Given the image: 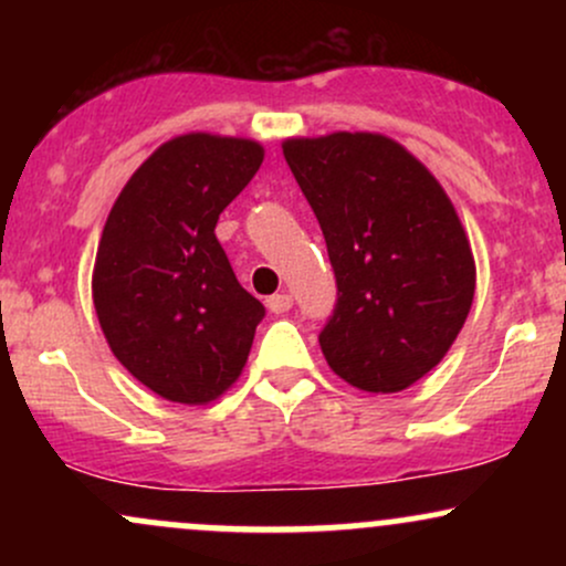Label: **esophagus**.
Returning <instances> with one entry per match:
<instances>
[{
    "label": "esophagus",
    "instance_id": "1",
    "mask_svg": "<svg viewBox=\"0 0 566 566\" xmlns=\"http://www.w3.org/2000/svg\"><path fill=\"white\" fill-rule=\"evenodd\" d=\"M265 305H269L271 314H287V311L292 308V297L287 295V292H279V295H271L269 301H265Z\"/></svg>",
    "mask_w": 566,
    "mask_h": 566
}]
</instances>
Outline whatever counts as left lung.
Listing matches in <instances>:
<instances>
[{
  "label": "left lung",
  "mask_w": 566,
  "mask_h": 566,
  "mask_svg": "<svg viewBox=\"0 0 566 566\" xmlns=\"http://www.w3.org/2000/svg\"><path fill=\"white\" fill-rule=\"evenodd\" d=\"M282 148L335 271L337 301L319 333L324 359L361 391L412 386L450 350L476 290L452 201L382 135L335 133Z\"/></svg>",
  "instance_id": "8db88e82"
}]
</instances>
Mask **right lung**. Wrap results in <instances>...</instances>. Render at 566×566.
Instances as JSON below:
<instances>
[{"label":"right lung","mask_w":566,"mask_h":566,"mask_svg":"<svg viewBox=\"0 0 566 566\" xmlns=\"http://www.w3.org/2000/svg\"><path fill=\"white\" fill-rule=\"evenodd\" d=\"M261 161L255 140L180 135L143 161L108 212L97 322L116 359L161 399H218L250 356L265 308L237 282L216 226Z\"/></svg>","instance_id":"add662e5"}]
</instances>
